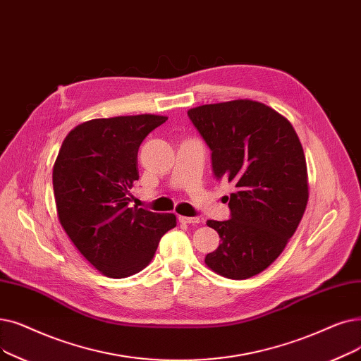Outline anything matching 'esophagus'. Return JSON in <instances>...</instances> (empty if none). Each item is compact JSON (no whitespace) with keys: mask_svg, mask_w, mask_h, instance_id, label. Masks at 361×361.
I'll return each instance as SVG.
<instances>
[{"mask_svg":"<svg viewBox=\"0 0 361 361\" xmlns=\"http://www.w3.org/2000/svg\"><path fill=\"white\" fill-rule=\"evenodd\" d=\"M178 221L183 224H197L199 218L197 216H178Z\"/></svg>","mask_w":361,"mask_h":361,"instance_id":"esophagus-1","label":"esophagus"}]
</instances>
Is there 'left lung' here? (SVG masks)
<instances>
[{
	"mask_svg": "<svg viewBox=\"0 0 361 361\" xmlns=\"http://www.w3.org/2000/svg\"><path fill=\"white\" fill-rule=\"evenodd\" d=\"M187 115L212 152L215 178L236 187L230 219L207 221L221 243L205 262L228 279L252 277L283 252L307 208L300 138L285 116L259 102L205 104Z\"/></svg>",
	"mask_w": 361,
	"mask_h": 361,
	"instance_id": "8db88e82",
	"label": "left lung"
}]
</instances>
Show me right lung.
<instances>
[{
  "mask_svg": "<svg viewBox=\"0 0 361 361\" xmlns=\"http://www.w3.org/2000/svg\"><path fill=\"white\" fill-rule=\"evenodd\" d=\"M166 119H92L73 128L60 147L53 168L60 224L78 250L107 277L122 279L143 270L161 238L177 226L174 214L130 208L128 197L138 180V147Z\"/></svg>",
  "mask_w": 361,
  "mask_h": 361,
  "instance_id": "add662e5",
  "label": "right lung"
}]
</instances>
